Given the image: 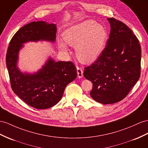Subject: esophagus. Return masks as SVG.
Returning <instances> with one entry per match:
<instances>
[{"label":"esophagus","mask_w":148,"mask_h":148,"mask_svg":"<svg viewBox=\"0 0 148 148\" xmlns=\"http://www.w3.org/2000/svg\"><path fill=\"white\" fill-rule=\"evenodd\" d=\"M77 76L79 78H81L83 76V71L82 67L77 66Z\"/></svg>","instance_id":"1"}]
</instances>
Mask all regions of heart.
Wrapping results in <instances>:
<instances>
[{"label": "heart", "instance_id": "b5f03b06", "mask_svg": "<svg viewBox=\"0 0 148 148\" xmlns=\"http://www.w3.org/2000/svg\"><path fill=\"white\" fill-rule=\"evenodd\" d=\"M108 34L103 25L93 20H88L72 26L64 33L66 42L75 47L79 59L85 63L95 60L103 51L106 44ZM63 50H67L66 44L59 43Z\"/></svg>", "mask_w": 148, "mask_h": 148}]
</instances>
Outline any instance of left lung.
Instances as JSON below:
<instances>
[{
  "mask_svg": "<svg viewBox=\"0 0 148 148\" xmlns=\"http://www.w3.org/2000/svg\"><path fill=\"white\" fill-rule=\"evenodd\" d=\"M111 24L106 46L84 76L92 83L90 95L98 103H117L127 96L141 74V48L131 29L120 21L108 18Z\"/></svg>",
  "mask_w": 148,
  "mask_h": 148,
  "instance_id": "8db88e82",
  "label": "left lung"
}]
</instances>
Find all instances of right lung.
Listing matches in <instances>:
<instances>
[{"label": "right lung", "mask_w": 148, "mask_h": 148, "mask_svg": "<svg viewBox=\"0 0 148 148\" xmlns=\"http://www.w3.org/2000/svg\"><path fill=\"white\" fill-rule=\"evenodd\" d=\"M56 26L43 21L24 25L11 39L6 54V64L14 92L30 106L39 109L54 106L61 99L67 85L77 77L76 68L71 61L55 62L49 59L34 74H23L16 67L18 53L28 41L54 42Z\"/></svg>", "instance_id": "add662e5"}]
</instances>
